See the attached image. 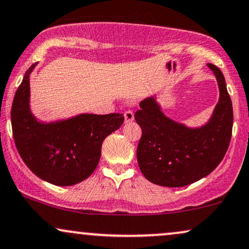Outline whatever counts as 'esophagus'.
Returning <instances> with one entry per match:
<instances>
[{
    "label": "esophagus",
    "mask_w": 249,
    "mask_h": 249,
    "mask_svg": "<svg viewBox=\"0 0 249 249\" xmlns=\"http://www.w3.org/2000/svg\"><path fill=\"white\" fill-rule=\"evenodd\" d=\"M124 117H125V123H130L134 119V113L128 110V111L124 112Z\"/></svg>",
    "instance_id": "1"
}]
</instances>
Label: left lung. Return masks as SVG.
Returning <instances> with one entry per match:
<instances>
[{
    "mask_svg": "<svg viewBox=\"0 0 249 249\" xmlns=\"http://www.w3.org/2000/svg\"><path fill=\"white\" fill-rule=\"evenodd\" d=\"M219 88V100L204 125L189 127L167 117L155 96L145 98L134 113L142 134L137 148L139 168L152 183L185 187L208 176L223 160L233 126L232 101L225 77L208 64Z\"/></svg>",
    "mask_w": 249,
    "mask_h": 249,
    "instance_id": "obj_1",
    "label": "left lung"
}]
</instances>
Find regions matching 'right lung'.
<instances>
[{"instance_id":"add662e5","label":"right lung","mask_w":249,"mask_h":249,"mask_svg":"<svg viewBox=\"0 0 249 249\" xmlns=\"http://www.w3.org/2000/svg\"><path fill=\"white\" fill-rule=\"evenodd\" d=\"M26 71L15 94L11 126L17 151L24 163L39 178L66 187L88 178L100 162L102 142L124 123L122 113H80L45 123L30 107V74Z\"/></svg>"}]
</instances>
